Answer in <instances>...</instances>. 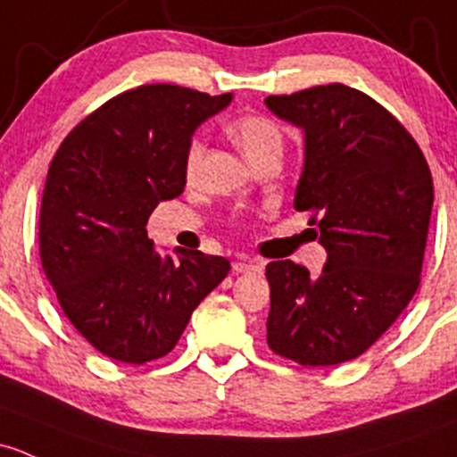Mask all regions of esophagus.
<instances>
[{"label": "esophagus", "mask_w": 457, "mask_h": 457, "mask_svg": "<svg viewBox=\"0 0 457 457\" xmlns=\"http://www.w3.org/2000/svg\"><path fill=\"white\" fill-rule=\"evenodd\" d=\"M262 262L256 261V258H241V261L234 262V271L245 273V271H262Z\"/></svg>", "instance_id": "esophagus-1"}]
</instances>
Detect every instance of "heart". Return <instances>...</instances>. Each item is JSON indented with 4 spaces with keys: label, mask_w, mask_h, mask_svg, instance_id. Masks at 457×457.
<instances>
[{
    "label": "heart",
    "mask_w": 457,
    "mask_h": 457,
    "mask_svg": "<svg viewBox=\"0 0 457 457\" xmlns=\"http://www.w3.org/2000/svg\"><path fill=\"white\" fill-rule=\"evenodd\" d=\"M228 133L232 140L243 148L249 162H256L258 157L267 155V153L282 151V142H285V133L282 127L273 118L265 113H243L229 120ZM205 142L204 137L196 133L192 136L184 151V175L192 179L199 172L201 160H204ZM238 219V214H234Z\"/></svg>",
    "instance_id": "b5f03b06"
}]
</instances>
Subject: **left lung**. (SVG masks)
Masks as SVG:
<instances>
[{
	"label": "left lung",
	"instance_id": "8db88e82",
	"mask_svg": "<svg viewBox=\"0 0 457 457\" xmlns=\"http://www.w3.org/2000/svg\"><path fill=\"white\" fill-rule=\"evenodd\" d=\"M304 131L293 208L311 212L328 258L320 276L269 262L267 344L300 366L350 361L377 342L420 285L434 181L414 137L383 104L342 83L265 100Z\"/></svg>",
	"mask_w": 457,
	"mask_h": 457
}]
</instances>
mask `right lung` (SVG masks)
I'll use <instances>...</instances> for the list:
<instances>
[{
	"label": "right lung",
	"mask_w": 457,
	"mask_h": 457,
	"mask_svg": "<svg viewBox=\"0 0 457 457\" xmlns=\"http://www.w3.org/2000/svg\"><path fill=\"white\" fill-rule=\"evenodd\" d=\"M232 96L155 83L122 91L80 120L47 170L38 253L74 328L122 363L175 348L229 261L199 249L162 256L148 238L160 201L184 192V151Z\"/></svg>",
	"instance_id": "obj_1"
}]
</instances>
